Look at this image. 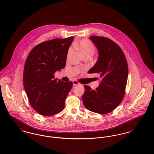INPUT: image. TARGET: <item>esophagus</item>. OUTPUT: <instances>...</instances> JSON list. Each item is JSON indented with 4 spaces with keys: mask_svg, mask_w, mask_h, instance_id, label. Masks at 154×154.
I'll return each instance as SVG.
<instances>
[{
    "mask_svg": "<svg viewBox=\"0 0 154 154\" xmlns=\"http://www.w3.org/2000/svg\"><path fill=\"white\" fill-rule=\"evenodd\" d=\"M72 84H73V85H79L80 83L77 82V80H74L72 82Z\"/></svg>",
    "mask_w": 154,
    "mask_h": 154,
    "instance_id": "1",
    "label": "esophagus"
}]
</instances>
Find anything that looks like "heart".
<instances>
[{"label":"heart","mask_w":154,"mask_h":154,"mask_svg":"<svg viewBox=\"0 0 154 154\" xmlns=\"http://www.w3.org/2000/svg\"><path fill=\"white\" fill-rule=\"evenodd\" d=\"M73 47L78 50L84 57L86 56H92L95 51V46L88 39H82L79 42L74 43ZM71 52L72 49H70L67 53L68 56L70 54Z\"/></svg>","instance_id":"obj_1"}]
</instances>
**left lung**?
I'll return each mask as SVG.
<instances>
[{
    "instance_id": "1",
    "label": "left lung",
    "mask_w": 154,
    "mask_h": 154,
    "mask_svg": "<svg viewBox=\"0 0 154 154\" xmlns=\"http://www.w3.org/2000/svg\"><path fill=\"white\" fill-rule=\"evenodd\" d=\"M90 39L98 49V58L88 73L100 74V82L93 90L84 85L82 100L89 110L106 114L118 107L124 97L128 66L123 52L115 42L102 36H91Z\"/></svg>"
}]
</instances>
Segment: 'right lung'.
Wrapping results in <instances>:
<instances>
[{
    "label": "right lung",
    "instance_id": "1",
    "mask_svg": "<svg viewBox=\"0 0 154 154\" xmlns=\"http://www.w3.org/2000/svg\"><path fill=\"white\" fill-rule=\"evenodd\" d=\"M73 39L71 36L42 42L28 56L24 69V87L31 106L41 115L52 116L64 108L72 82L57 81L54 74L65 67Z\"/></svg>",
    "mask_w": 154,
    "mask_h": 154
}]
</instances>
